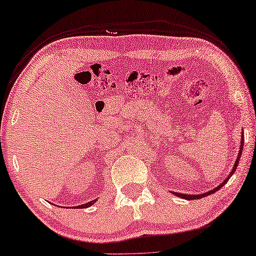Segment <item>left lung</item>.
<instances>
[{
	"label": "left lung",
	"instance_id": "1",
	"mask_svg": "<svg viewBox=\"0 0 256 256\" xmlns=\"http://www.w3.org/2000/svg\"><path fill=\"white\" fill-rule=\"evenodd\" d=\"M242 149H244V136L242 138H241V144H240V150H239V155H238V157H236V164H234V166H233V170H232V172L230 174V176L226 178L225 180L222 182V184L219 185V186H216V188H213L212 191H208V192H206V194H177V192H174V194L176 196H178V197L180 198H183V199H190V200H192V199H199V198H202V197H205V196H208V194H214V192H216L219 190V188H222L224 185H225L227 182H228V180H230V177L232 176V174L236 172V166H238V163H239V160H240V156H241V152H242Z\"/></svg>",
	"mask_w": 256,
	"mask_h": 256
}]
</instances>
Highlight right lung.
I'll return each instance as SVG.
<instances>
[{"mask_svg":"<svg viewBox=\"0 0 256 256\" xmlns=\"http://www.w3.org/2000/svg\"><path fill=\"white\" fill-rule=\"evenodd\" d=\"M94 202H96V200H92V202H86V204L80 205V206H78V208H90V205L94 204Z\"/></svg>","mask_w":256,"mask_h":256,"instance_id":"obj_1","label":"right lung"}]
</instances>
